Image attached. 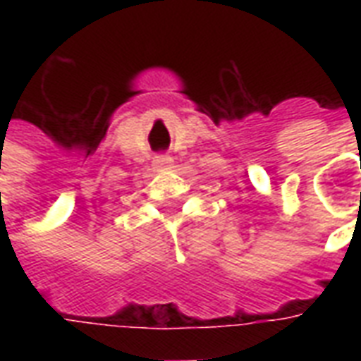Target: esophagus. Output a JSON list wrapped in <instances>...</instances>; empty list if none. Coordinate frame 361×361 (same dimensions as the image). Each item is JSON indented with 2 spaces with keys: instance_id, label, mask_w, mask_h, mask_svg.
I'll list each match as a JSON object with an SVG mask.
<instances>
[{
  "instance_id": "esophagus-1",
  "label": "esophagus",
  "mask_w": 361,
  "mask_h": 361,
  "mask_svg": "<svg viewBox=\"0 0 361 361\" xmlns=\"http://www.w3.org/2000/svg\"><path fill=\"white\" fill-rule=\"evenodd\" d=\"M172 163H174V159L169 157V155H157L155 157V161H153V164H155V169L157 170H166L172 166Z\"/></svg>"
}]
</instances>
